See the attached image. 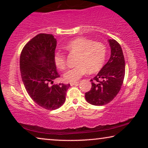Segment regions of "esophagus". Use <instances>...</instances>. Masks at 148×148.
<instances>
[{
	"instance_id": "esophagus-1",
	"label": "esophagus",
	"mask_w": 148,
	"mask_h": 148,
	"mask_svg": "<svg viewBox=\"0 0 148 148\" xmlns=\"http://www.w3.org/2000/svg\"><path fill=\"white\" fill-rule=\"evenodd\" d=\"M78 83L79 82H71V86H76V85H78Z\"/></svg>"
}]
</instances>
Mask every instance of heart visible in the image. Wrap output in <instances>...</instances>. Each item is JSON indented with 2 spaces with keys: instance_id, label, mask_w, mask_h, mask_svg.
Segmentation results:
<instances>
[{
  "instance_id": "heart-1",
  "label": "heart",
  "mask_w": 148,
  "mask_h": 148,
  "mask_svg": "<svg viewBox=\"0 0 148 148\" xmlns=\"http://www.w3.org/2000/svg\"><path fill=\"white\" fill-rule=\"evenodd\" d=\"M64 48L72 53H78L77 64L69 69L64 74V79L68 82H76L87 72L94 73L103 66L106 56V49L104 44L98 42H92L83 37H79L69 42ZM54 62L57 68H66V56L57 51L54 55Z\"/></svg>"
}]
</instances>
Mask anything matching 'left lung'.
<instances>
[{
	"label": "left lung",
	"instance_id": "left-lung-1",
	"mask_svg": "<svg viewBox=\"0 0 148 148\" xmlns=\"http://www.w3.org/2000/svg\"><path fill=\"white\" fill-rule=\"evenodd\" d=\"M108 42L110 58L91 79V89L85 95L86 101L95 106H103L111 102L118 94L125 77V63L121 47L114 39L108 40Z\"/></svg>",
	"mask_w": 148,
	"mask_h": 148
}]
</instances>
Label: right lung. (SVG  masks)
I'll list each match as a JSON object with an SVG mask.
<instances>
[{
    "label": "right lung",
    "instance_id": "add662e5",
    "mask_svg": "<svg viewBox=\"0 0 148 148\" xmlns=\"http://www.w3.org/2000/svg\"><path fill=\"white\" fill-rule=\"evenodd\" d=\"M57 40L52 34H38L22 49L20 71L22 81L30 97L46 110L61 107L66 100L70 84H53L60 77L53 57Z\"/></svg>",
    "mask_w": 148,
    "mask_h": 148
}]
</instances>
